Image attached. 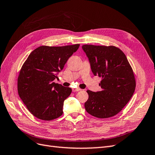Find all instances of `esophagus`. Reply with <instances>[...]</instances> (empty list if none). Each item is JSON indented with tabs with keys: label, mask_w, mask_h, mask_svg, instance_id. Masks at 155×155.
<instances>
[{
	"label": "esophagus",
	"mask_w": 155,
	"mask_h": 155,
	"mask_svg": "<svg viewBox=\"0 0 155 155\" xmlns=\"http://www.w3.org/2000/svg\"><path fill=\"white\" fill-rule=\"evenodd\" d=\"M81 88H72V91L73 92H78V91H81Z\"/></svg>",
	"instance_id": "obj_1"
}]
</instances>
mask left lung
I'll list each match as a JSON object with an SVG mask.
<instances>
[{"mask_svg":"<svg viewBox=\"0 0 155 155\" xmlns=\"http://www.w3.org/2000/svg\"><path fill=\"white\" fill-rule=\"evenodd\" d=\"M94 76L102 78V90H88L85 103L88 114L98 118H108L120 112L133 96L136 81L133 69L125 54L114 46H82Z\"/></svg>","mask_w":155,"mask_h":155,"instance_id":"obj_1","label":"left lung"}]
</instances>
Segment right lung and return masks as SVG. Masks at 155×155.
<instances>
[{"instance_id":"add662e5","label":"right lung","mask_w":155,"mask_h":155,"mask_svg":"<svg viewBox=\"0 0 155 155\" xmlns=\"http://www.w3.org/2000/svg\"><path fill=\"white\" fill-rule=\"evenodd\" d=\"M79 45L42 46L32 51L18 77V93L36 118L52 120L63 114L64 101L72 89L53 82Z\"/></svg>"}]
</instances>
